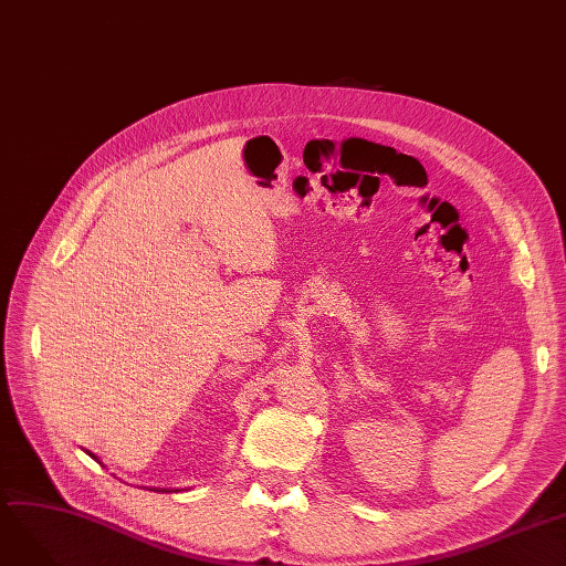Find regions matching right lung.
Returning <instances> with one entry per match:
<instances>
[{
	"mask_svg": "<svg viewBox=\"0 0 566 566\" xmlns=\"http://www.w3.org/2000/svg\"><path fill=\"white\" fill-rule=\"evenodd\" d=\"M87 453H90V451H87ZM90 455H92V459H94V461H98V459H96V455H94V453H90Z\"/></svg>",
	"mask_w": 566,
	"mask_h": 566,
	"instance_id": "add662e5",
	"label": "right lung"
}]
</instances>
